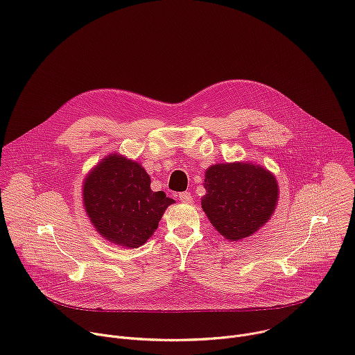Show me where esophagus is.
<instances>
[{
  "instance_id": "1",
  "label": "esophagus",
  "mask_w": 355,
  "mask_h": 355,
  "mask_svg": "<svg viewBox=\"0 0 355 355\" xmlns=\"http://www.w3.org/2000/svg\"><path fill=\"white\" fill-rule=\"evenodd\" d=\"M179 200L182 202H191V194L189 191H183L179 194Z\"/></svg>"
}]
</instances>
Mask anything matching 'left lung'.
<instances>
[{"instance_id": "8db88e82", "label": "left lung", "mask_w": 355, "mask_h": 355, "mask_svg": "<svg viewBox=\"0 0 355 355\" xmlns=\"http://www.w3.org/2000/svg\"><path fill=\"white\" fill-rule=\"evenodd\" d=\"M204 178L201 208L211 225L231 242L252 236L275 211L277 179L254 162L216 164Z\"/></svg>"}]
</instances>
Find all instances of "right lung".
<instances>
[{
  "label": "right lung",
  "mask_w": 355,
  "mask_h": 355,
  "mask_svg": "<svg viewBox=\"0 0 355 355\" xmlns=\"http://www.w3.org/2000/svg\"><path fill=\"white\" fill-rule=\"evenodd\" d=\"M84 208L95 231L127 249L144 245L175 202L164 191L151 190V179L141 164L109 154L83 183Z\"/></svg>",
  "instance_id": "right-lung-1"
}]
</instances>
